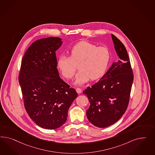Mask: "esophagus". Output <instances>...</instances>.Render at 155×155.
<instances>
[{
  "mask_svg": "<svg viewBox=\"0 0 155 155\" xmlns=\"http://www.w3.org/2000/svg\"><path fill=\"white\" fill-rule=\"evenodd\" d=\"M76 91L77 92V93L80 94V93H82V89H80V88H77V89H76Z\"/></svg>",
  "mask_w": 155,
  "mask_h": 155,
  "instance_id": "obj_1",
  "label": "esophagus"
}]
</instances>
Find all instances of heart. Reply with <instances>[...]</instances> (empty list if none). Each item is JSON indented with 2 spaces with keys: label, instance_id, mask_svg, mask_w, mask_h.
<instances>
[{
  "label": "heart",
  "instance_id": "b5f03b06",
  "mask_svg": "<svg viewBox=\"0 0 155 155\" xmlns=\"http://www.w3.org/2000/svg\"><path fill=\"white\" fill-rule=\"evenodd\" d=\"M110 60V53L107 48L82 41L71 48L69 57H59L57 67L66 79L70 80L78 65L80 71L75 77L74 84L80 85L90 78L96 80L101 78L107 69Z\"/></svg>",
  "mask_w": 155,
  "mask_h": 155
}]
</instances>
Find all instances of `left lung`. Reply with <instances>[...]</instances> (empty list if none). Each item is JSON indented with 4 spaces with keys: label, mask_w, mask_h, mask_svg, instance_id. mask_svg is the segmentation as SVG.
Returning a JSON list of instances; mask_svg holds the SVG:
<instances>
[{
    "label": "left lung",
    "mask_w": 155,
    "mask_h": 155,
    "mask_svg": "<svg viewBox=\"0 0 155 155\" xmlns=\"http://www.w3.org/2000/svg\"><path fill=\"white\" fill-rule=\"evenodd\" d=\"M111 37L119 61L113 62L98 82L83 91L90 103L86 111L89 122L99 128L109 127L119 120L127 110L134 74L124 45Z\"/></svg>",
    "instance_id": "obj_1"
}]
</instances>
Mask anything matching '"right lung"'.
<instances>
[{"label": "right lung", "mask_w": 155, "mask_h": 155, "mask_svg": "<svg viewBox=\"0 0 155 155\" xmlns=\"http://www.w3.org/2000/svg\"><path fill=\"white\" fill-rule=\"evenodd\" d=\"M59 38L33 42L24 55L19 82L28 115L39 127L53 130L66 121L68 110L78 94L61 80L57 69L56 51Z\"/></svg>", "instance_id": "right-lung-1"}]
</instances>
